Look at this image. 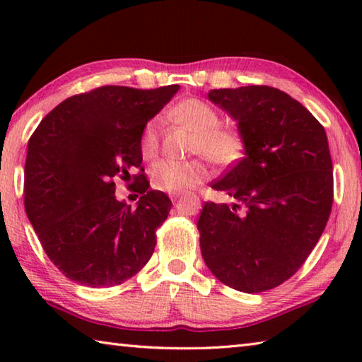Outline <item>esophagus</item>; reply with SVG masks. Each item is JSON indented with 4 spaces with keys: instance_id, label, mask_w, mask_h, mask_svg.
<instances>
[{
    "instance_id": "esophagus-1",
    "label": "esophagus",
    "mask_w": 362,
    "mask_h": 362,
    "mask_svg": "<svg viewBox=\"0 0 362 362\" xmlns=\"http://www.w3.org/2000/svg\"><path fill=\"white\" fill-rule=\"evenodd\" d=\"M177 198H179V194H170V199L173 201H177Z\"/></svg>"
}]
</instances>
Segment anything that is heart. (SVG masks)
Instances as JSON below:
<instances>
[{"mask_svg": "<svg viewBox=\"0 0 362 362\" xmlns=\"http://www.w3.org/2000/svg\"><path fill=\"white\" fill-rule=\"evenodd\" d=\"M170 115L196 132L192 153L209 159L220 168H231L246 153V139L235 127L220 126V115L209 103L199 99H187L170 110ZM161 119L155 116L146 122L140 136V151L144 158H153L159 148ZM151 187L170 194H179L198 187L209 179L211 170L204 159L173 161L161 159L150 168Z\"/></svg>", "mask_w": 362, "mask_h": 362, "instance_id": "b5f03b06", "label": "heart"}]
</instances>
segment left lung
<instances>
[{
    "mask_svg": "<svg viewBox=\"0 0 362 362\" xmlns=\"http://www.w3.org/2000/svg\"><path fill=\"white\" fill-rule=\"evenodd\" d=\"M209 99L238 121L246 155L212 188L198 220L201 254L214 276L257 293L297 273L320 241L334 201L326 131L302 103L269 86L214 89Z\"/></svg>",
    "mask_w": 362,
    "mask_h": 362,
    "instance_id": "obj_1",
    "label": "left lung"
}]
</instances>
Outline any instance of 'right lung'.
I'll return each mask as SVG.
<instances>
[{"mask_svg": "<svg viewBox=\"0 0 362 362\" xmlns=\"http://www.w3.org/2000/svg\"><path fill=\"white\" fill-rule=\"evenodd\" d=\"M177 90V84L102 86L59 103L30 137L27 217L49 260L75 283L94 289L119 286L150 260L156 230L173 203L148 189L140 136ZM118 176L134 180L128 186L141 199L134 210L115 199Z\"/></svg>", "mask_w": 362, "mask_h": 362, "instance_id": "right-lung-1", "label": "right lung"}]
</instances>
